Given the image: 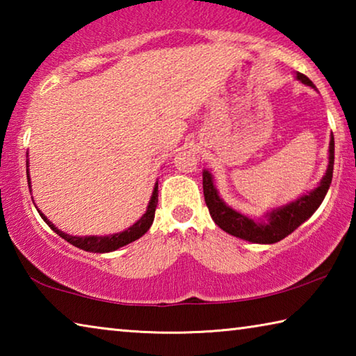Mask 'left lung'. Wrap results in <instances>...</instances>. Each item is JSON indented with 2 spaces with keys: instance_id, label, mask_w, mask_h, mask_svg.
<instances>
[{
  "instance_id": "1",
  "label": "left lung",
  "mask_w": 356,
  "mask_h": 356,
  "mask_svg": "<svg viewBox=\"0 0 356 356\" xmlns=\"http://www.w3.org/2000/svg\"><path fill=\"white\" fill-rule=\"evenodd\" d=\"M297 80L314 88V84L308 76L303 74H297ZM333 165H334V138L331 136L330 141V163L328 170L325 172L321 185L312 190L308 195L301 196L295 202L273 210L267 215L265 221H254L236 210L226 206L222 200H220L218 193L213 186L212 176L209 171L202 172V188L204 200L209 207L210 216L218 225L222 231L231 234L234 237L248 240L252 243H276L292 234L295 229L309 218L321 206L325 195L330 188L331 179H333Z\"/></svg>"
}]
</instances>
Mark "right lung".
<instances>
[{
	"label": "right lung",
	"instance_id": "right-lung-1",
	"mask_svg": "<svg viewBox=\"0 0 356 356\" xmlns=\"http://www.w3.org/2000/svg\"><path fill=\"white\" fill-rule=\"evenodd\" d=\"M28 174V172H26ZM28 185H29V174H28ZM156 202H159V182L155 184V188L152 193V197H150V202L147 206L146 213H144L140 220H138L134 226L129 227L127 231L119 232V234H113V236H105V237H74L69 236V234H64L63 231H59L58 227L51 225L50 221L47 220V216L44 213H40L42 218L50 226L53 231H55L59 237H63L64 240H67L70 245L76 246V248L89 251V252H110L120 248V246H125L131 242H135L140 237H143L144 234L149 231L150 225H152L154 216H155V209H156Z\"/></svg>",
	"mask_w": 356,
	"mask_h": 356
}]
</instances>
